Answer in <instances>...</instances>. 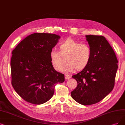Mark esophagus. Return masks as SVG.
Listing matches in <instances>:
<instances>
[{"label": "esophagus", "instance_id": "esophagus-1", "mask_svg": "<svg viewBox=\"0 0 125 125\" xmlns=\"http://www.w3.org/2000/svg\"><path fill=\"white\" fill-rule=\"evenodd\" d=\"M71 76L69 75H65V79L66 80H68L69 79H70L71 78Z\"/></svg>", "mask_w": 125, "mask_h": 125}]
</instances>
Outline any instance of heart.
Here are the masks:
<instances>
[{
	"label": "heart",
	"instance_id": "heart-1",
	"mask_svg": "<svg viewBox=\"0 0 125 125\" xmlns=\"http://www.w3.org/2000/svg\"><path fill=\"white\" fill-rule=\"evenodd\" d=\"M59 50H52L50 52L51 62L57 71L61 69L65 72L81 71L91 60L92 52L90 46L87 44H80L71 38L62 42L59 45ZM66 59L68 62L62 68Z\"/></svg>",
	"mask_w": 125,
	"mask_h": 125
}]
</instances>
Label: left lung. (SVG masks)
<instances>
[{
  "label": "left lung",
  "instance_id": "1",
  "mask_svg": "<svg viewBox=\"0 0 125 125\" xmlns=\"http://www.w3.org/2000/svg\"><path fill=\"white\" fill-rule=\"evenodd\" d=\"M85 36L92 49V58L84 69L72 76L78 85L71 96L77 103L87 105L99 102L113 90L118 60L104 36Z\"/></svg>",
  "mask_w": 125,
  "mask_h": 125
}]
</instances>
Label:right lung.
<instances>
[{"label":"right lung","instance_id":"add662e5","mask_svg":"<svg viewBox=\"0 0 125 125\" xmlns=\"http://www.w3.org/2000/svg\"><path fill=\"white\" fill-rule=\"evenodd\" d=\"M59 35L34 33L28 36L12 52L11 83L16 93L28 103L41 104L53 96L57 83L65 80L55 71L50 52L58 42Z\"/></svg>","mask_w":125,"mask_h":125}]
</instances>
